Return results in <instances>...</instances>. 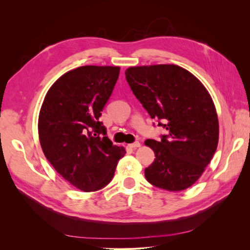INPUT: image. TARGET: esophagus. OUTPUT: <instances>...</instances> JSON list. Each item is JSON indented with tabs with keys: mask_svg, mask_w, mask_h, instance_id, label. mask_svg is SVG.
Instances as JSON below:
<instances>
[{
	"mask_svg": "<svg viewBox=\"0 0 250 250\" xmlns=\"http://www.w3.org/2000/svg\"><path fill=\"white\" fill-rule=\"evenodd\" d=\"M140 146H141V143H140V142H134V143H132V144H129V147H130V148H133V149L138 148V147H140Z\"/></svg>",
	"mask_w": 250,
	"mask_h": 250,
	"instance_id": "esophagus-1",
	"label": "esophagus"
}]
</instances>
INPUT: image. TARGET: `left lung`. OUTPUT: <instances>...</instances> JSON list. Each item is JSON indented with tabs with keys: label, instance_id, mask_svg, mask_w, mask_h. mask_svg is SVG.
Returning <instances> with one entry per match:
<instances>
[{
	"label": "left lung",
	"instance_id": "8db88e82",
	"mask_svg": "<svg viewBox=\"0 0 250 250\" xmlns=\"http://www.w3.org/2000/svg\"><path fill=\"white\" fill-rule=\"evenodd\" d=\"M125 76L151 119L168 132L160 141L145 142L155 154L154 162L145 169L147 181L171 192L190 188L218 145V117L207 88L175 64L131 66Z\"/></svg>",
	"mask_w": 250,
	"mask_h": 250
}]
</instances>
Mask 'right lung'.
<instances>
[{
  "instance_id": "right-lung-1",
  "label": "right lung",
  "mask_w": 250,
  "mask_h": 250,
  "mask_svg": "<svg viewBox=\"0 0 250 250\" xmlns=\"http://www.w3.org/2000/svg\"><path fill=\"white\" fill-rule=\"evenodd\" d=\"M119 74V66H79L56 80L42 105L39 134L44 156L81 191L107 186L126 153L105 137L100 121Z\"/></svg>"
}]
</instances>
